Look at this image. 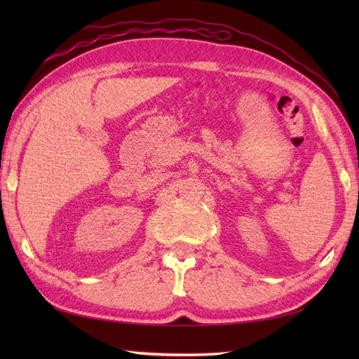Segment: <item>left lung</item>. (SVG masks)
Wrapping results in <instances>:
<instances>
[{
	"instance_id": "1",
	"label": "left lung",
	"mask_w": 359,
	"mask_h": 359,
	"mask_svg": "<svg viewBox=\"0 0 359 359\" xmlns=\"http://www.w3.org/2000/svg\"><path fill=\"white\" fill-rule=\"evenodd\" d=\"M358 197H359V193H358Z\"/></svg>"
}]
</instances>
